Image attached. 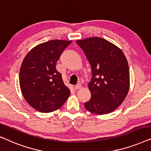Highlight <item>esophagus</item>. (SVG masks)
<instances>
[{"instance_id":"1","label":"esophagus","mask_w":151,"mask_h":151,"mask_svg":"<svg viewBox=\"0 0 151 151\" xmlns=\"http://www.w3.org/2000/svg\"><path fill=\"white\" fill-rule=\"evenodd\" d=\"M81 88V84H77V86H74V89H75V90H79Z\"/></svg>"}]
</instances>
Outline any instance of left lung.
<instances>
[{
    "instance_id": "obj_1",
    "label": "left lung",
    "mask_w": 151,
    "mask_h": 151,
    "mask_svg": "<svg viewBox=\"0 0 151 151\" xmlns=\"http://www.w3.org/2000/svg\"><path fill=\"white\" fill-rule=\"evenodd\" d=\"M92 69L88 83L91 98L84 104L88 111L108 114L125 100L130 89L127 59L117 46L100 37L77 40Z\"/></svg>"
}]
</instances>
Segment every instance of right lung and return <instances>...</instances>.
Wrapping results in <instances>:
<instances>
[{
  "instance_id": "right-lung-1",
  "label": "right lung",
  "mask_w": 151,
  "mask_h": 151,
  "mask_svg": "<svg viewBox=\"0 0 151 151\" xmlns=\"http://www.w3.org/2000/svg\"><path fill=\"white\" fill-rule=\"evenodd\" d=\"M71 43L72 41L51 40L39 44L22 62L19 73L22 94L29 106L38 111H55L69 97L70 90L56 69V63Z\"/></svg>"
}]
</instances>
